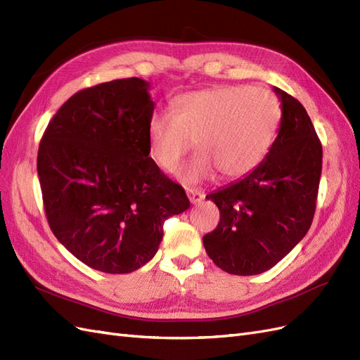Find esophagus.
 I'll return each instance as SVG.
<instances>
[{"instance_id": "obj_1", "label": "esophagus", "mask_w": 360, "mask_h": 360, "mask_svg": "<svg viewBox=\"0 0 360 360\" xmlns=\"http://www.w3.org/2000/svg\"><path fill=\"white\" fill-rule=\"evenodd\" d=\"M187 194H188V199L191 203H199L205 198V194L196 188H187Z\"/></svg>"}]
</instances>
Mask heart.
I'll return each instance as SVG.
<instances>
[{
    "label": "heart",
    "instance_id": "1",
    "mask_svg": "<svg viewBox=\"0 0 360 360\" xmlns=\"http://www.w3.org/2000/svg\"><path fill=\"white\" fill-rule=\"evenodd\" d=\"M281 119V102L270 90L217 86L190 91L174 99L172 112L150 117L149 152L164 172L173 173L196 145L199 152L184 170V181H207L215 172L240 179L269 155Z\"/></svg>",
    "mask_w": 360,
    "mask_h": 360
}]
</instances>
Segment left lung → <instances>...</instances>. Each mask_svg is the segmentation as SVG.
<instances>
[{
  "instance_id": "8db88e82",
  "label": "left lung",
  "mask_w": 360,
  "mask_h": 360,
  "mask_svg": "<svg viewBox=\"0 0 360 360\" xmlns=\"http://www.w3.org/2000/svg\"><path fill=\"white\" fill-rule=\"evenodd\" d=\"M281 101L277 137L261 166L208 194L220 221L203 237L212 262L226 273L253 276L283 259L309 231L320 186L323 148L304 107L273 87Z\"/></svg>"
}]
</instances>
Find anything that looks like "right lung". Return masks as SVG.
I'll list each match as a JSON object with an SVG mask.
<instances>
[{
  "instance_id": "obj_1",
  "label": "right lung",
  "mask_w": 360,
  "mask_h": 360,
  "mask_svg": "<svg viewBox=\"0 0 360 360\" xmlns=\"http://www.w3.org/2000/svg\"><path fill=\"white\" fill-rule=\"evenodd\" d=\"M150 84L112 79L70 96L51 119L37 173L56 238L98 271L123 274L155 256L162 223L190 208L149 157Z\"/></svg>"
}]
</instances>
